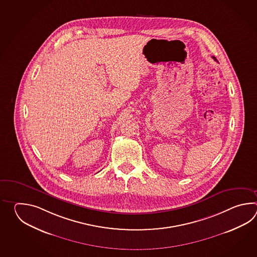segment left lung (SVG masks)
I'll use <instances>...</instances> for the list:
<instances>
[{"mask_svg":"<svg viewBox=\"0 0 257 257\" xmlns=\"http://www.w3.org/2000/svg\"><path fill=\"white\" fill-rule=\"evenodd\" d=\"M213 59L214 60H216V58H215V57H213Z\"/></svg>","mask_w":257,"mask_h":257,"instance_id":"8db88e82","label":"left lung"}]
</instances>
